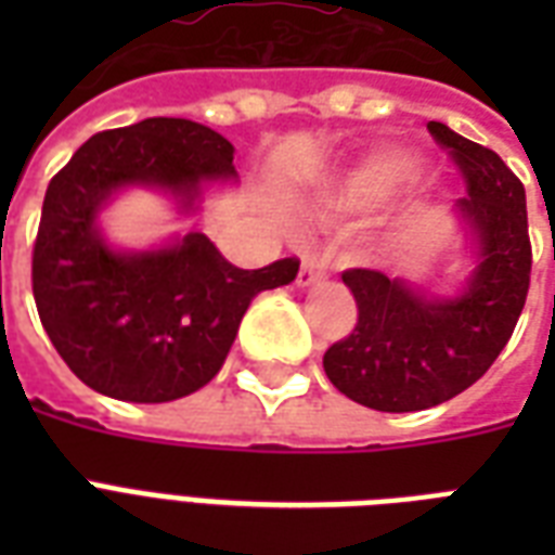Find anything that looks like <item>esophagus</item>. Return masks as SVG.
<instances>
[{"mask_svg": "<svg viewBox=\"0 0 555 555\" xmlns=\"http://www.w3.org/2000/svg\"><path fill=\"white\" fill-rule=\"evenodd\" d=\"M328 276V264H325V259H320V256H308V259L302 261V268H299V276H296V282L302 287L308 285H317V282H322V279Z\"/></svg>", "mask_w": 555, "mask_h": 555, "instance_id": "esophagus-1", "label": "esophagus"}]
</instances>
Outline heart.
Segmentation results:
<instances>
[{
    "label": "heart",
    "instance_id": "b5f03b06",
    "mask_svg": "<svg viewBox=\"0 0 555 555\" xmlns=\"http://www.w3.org/2000/svg\"><path fill=\"white\" fill-rule=\"evenodd\" d=\"M414 172H417V164L409 155H374L346 178L339 198L346 207L374 209L388 198H395L397 192L412 181Z\"/></svg>",
    "mask_w": 555,
    "mask_h": 555
}]
</instances>
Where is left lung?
I'll return each instance as SVG.
<instances>
[{
    "instance_id": "1",
    "label": "left lung",
    "mask_w": 555,
    "mask_h": 555,
    "mask_svg": "<svg viewBox=\"0 0 555 555\" xmlns=\"http://www.w3.org/2000/svg\"><path fill=\"white\" fill-rule=\"evenodd\" d=\"M429 134L461 169L457 216L478 242L464 294L431 299L403 279L351 268L357 325L325 351L334 386L377 412H421L447 403L487 374L516 331L530 291L533 247L525 186L492 150L431 120Z\"/></svg>"
}]
</instances>
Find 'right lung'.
<instances>
[{"label":"right lung","instance_id":"right-lung-1","mask_svg":"<svg viewBox=\"0 0 555 555\" xmlns=\"http://www.w3.org/2000/svg\"><path fill=\"white\" fill-rule=\"evenodd\" d=\"M233 143L184 117H146L98 132L42 201L30 285L56 354L89 388L129 403H167L224 365L256 294L287 285L299 259L242 270L204 233L150 253L112 250L98 212L124 186H158L192 209L201 184L233 178Z\"/></svg>","mask_w":555,"mask_h":555}]
</instances>
